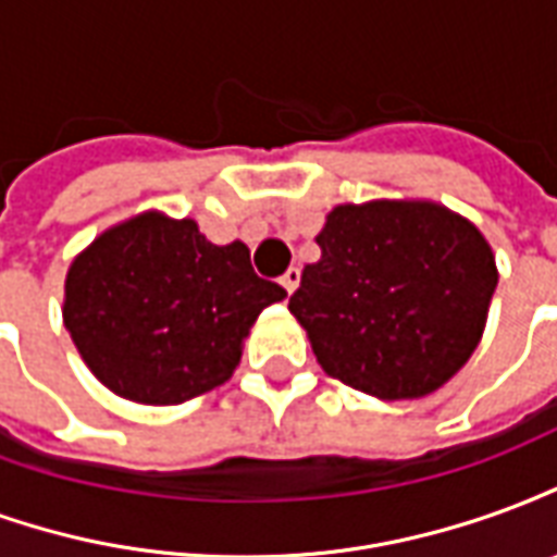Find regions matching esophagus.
I'll list each match as a JSON object with an SVG mask.
<instances>
[{
	"label": "esophagus",
	"instance_id": "obj_1",
	"mask_svg": "<svg viewBox=\"0 0 557 557\" xmlns=\"http://www.w3.org/2000/svg\"><path fill=\"white\" fill-rule=\"evenodd\" d=\"M280 283H283V289L292 295V292L298 289V283H301V271H298V268H289V271H286V274L280 277Z\"/></svg>",
	"mask_w": 557,
	"mask_h": 557
}]
</instances>
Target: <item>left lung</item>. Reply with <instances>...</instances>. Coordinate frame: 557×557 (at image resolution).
Returning a JSON list of instances; mask_svg holds the SVG:
<instances>
[{
    "mask_svg": "<svg viewBox=\"0 0 557 557\" xmlns=\"http://www.w3.org/2000/svg\"><path fill=\"white\" fill-rule=\"evenodd\" d=\"M289 298L315 361L379 399H418L478 349L498 268L474 223L438 202L337 206Z\"/></svg>",
    "mask_w": 557,
    "mask_h": 557,
    "instance_id": "1",
    "label": "left lung"
}]
</instances>
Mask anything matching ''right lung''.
Masks as SVG:
<instances>
[{
	"label": "right lung",
	"instance_id": "add662e5",
	"mask_svg": "<svg viewBox=\"0 0 557 557\" xmlns=\"http://www.w3.org/2000/svg\"><path fill=\"white\" fill-rule=\"evenodd\" d=\"M286 289L256 277L247 244L146 211L98 235L65 277V327L95 379L143 406L223 385L242 343Z\"/></svg>",
	"mask_w": 557,
	"mask_h": 557
}]
</instances>
